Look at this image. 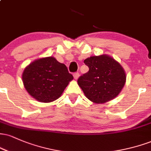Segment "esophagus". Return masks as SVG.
Wrapping results in <instances>:
<instances>
[{"label":"esophagus","mask_w":151,"mask_h":151,"mask_svg":"<svg viewBox=\"0 0 151 151\" xmlns=\"http://www.w3.org/2000/svg\"><path fill=\"white\" fill-rule=\"evenodd\" d=\"M73 76H74V79H77L79 77V72H74V73L73 74Z\"/></svg>","instance_id":"1"}]
</instances>
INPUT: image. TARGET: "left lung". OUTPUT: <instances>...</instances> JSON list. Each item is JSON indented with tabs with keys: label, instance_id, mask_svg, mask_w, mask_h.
<instances>
[{
	"label": "left lung",
	"instance_id": "1",
	"mask_svg": "<svg viewBox=\"0 0 151 151\" xmlns=\"http://www.w3.org/2000/svg\"><path fill=\"white\" fill-rule=\"evenodd\" d=\"M84 62L89 70L79 77L77 82L86 98L102 104L117 96L126 79L120 64L107 55L90 57Z\"/></svg>",
	"mask_w": 151,
	"mask_h": 151
}]
</instances>
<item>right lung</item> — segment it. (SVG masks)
<instances>
[{"instance_id":"1","label":"right lung","mask_w":151,"mask_h":151,"mask_svg":"<svg viewBox=\"0 0 151 151\" xmlns=\"http://www.w3.org/2000/svg\"><path fill=\"white\" fill-rule=\"evenodd\" d=\"M22 77L27 92L37 101L45 103L58 99L73 79L66 65L52 57L32 62L25 69Z\"/></svg>"}]
</instances>
